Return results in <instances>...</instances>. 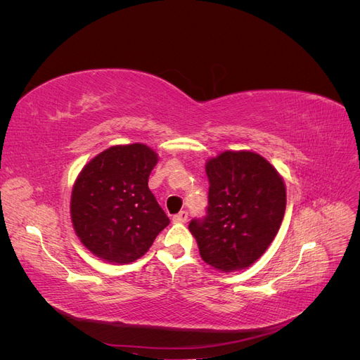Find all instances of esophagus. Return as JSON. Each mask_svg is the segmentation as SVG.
<instances>
[{"label": "esophagus", "instance_id": "esophagus-1", "mask_svg": "<svg viewBox=\"0 0 360 360\" xmlns=\"http://www.w3.org/2000/svg\"><path fill=\"white\" fill-rule=\"evenodd\" d=\"M172 221L174 222H177V224H183V222H186L188 221V212H180V213H177V214H174V217H172Z\"/></svg>", "mask_w": 360, "mask_h": 360}]
</instances>
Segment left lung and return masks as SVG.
<instances>
[{
  "label": "left lung",
  "instance_id": "left-lung-1",
  "mask_svg": "<svg viewBox=\"0 0 360 360\" xmlns=\"http://www.w3.org/2000/svg\"><path fill=\"white\" fill-rule=\"evenodd\" d=\"M209 207L189 231L200 255L221 270L254 264L274 242L284 219L287 192L279 172L254 151H224L205 163Z\"/></svg>",
  "mask_w": 360,
  "mask_h": 360
}]
</instances>
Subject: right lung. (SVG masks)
I'll list each match as a JSON object with an SVG mask.
<instances>
[{
    "instance_id": "1",
    "label": "right lung",
    "mask_w": 360,
    "mask_h": 360,
    "mask_svg": "<svg viewBox=\"0 0 360 360\" xmlns=\"http://www.w3.org/2000/svg\"><path fill=\"white\" fill-rule=\"evenodd\" d=\"M158 155L144 144L114 146L93 158L76 179L70 216L76 236L108 263L143 257L169 224L148 189Z\"/></svg>"
}]
</instances>
